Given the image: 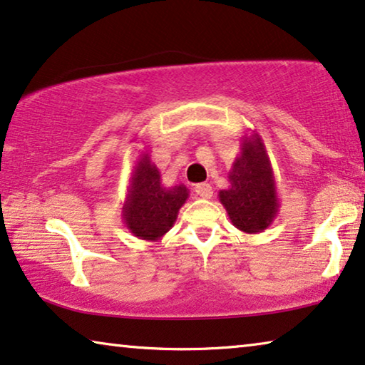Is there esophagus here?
<instances>
[{"label":"esophagus","mask_w":365,"mask_h":365,"mask_svg":"<svg viewBox=\"0 0 365 365\" xmlns=\"http://www.w3.org/2000/svg\"><path fill=\"white\" fill-rule=\"evenodd\" d=\"M195 192H196V195L200 196V198L207 200V198H211V196H212V187L210 183H198L195 187Z\"/></svg>","instance_id":"obj_1"}]
</instances>
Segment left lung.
<instances>
[{
  "label": "left lung",
  "instance_id": "1",
  "mask_svg": "<svg viewBox=\"0 0 365 365\" xmlns=\"http://www.w3.org/2000/svg\"><path fill=\"white\" fill-rule=\"evenodd\" d=\"M229 188L219 192L230 222L245 234L269 227L279 212L274 172L258 133L242 136L240 154L229 170Z\"/></svg>",
  "mask_w": 365,
  "mask_h": 365
}]
</instances>
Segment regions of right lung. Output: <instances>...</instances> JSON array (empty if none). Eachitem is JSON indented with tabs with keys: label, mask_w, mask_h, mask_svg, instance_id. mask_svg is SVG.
Segmentation results:
<instances>
[{
	"label": "right lung",
	"mask_w": 365,
	"mask_h": 365,
	"mask_svg": "<svg viewBox=\"0 0 365 365\" xmlns=\"http://www.w3.org/2000/svg\"><path fill=\"white\" fill-rule=\"evenodd\" d=\"M133 164L121 216L126 229L138 239L158 242L173 227L190 192L183 183L175 187L162 185L160 172L148 149H140Z\"/></svg>",
	"instance_id": "right-lung-1"
}]
</instances>
